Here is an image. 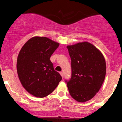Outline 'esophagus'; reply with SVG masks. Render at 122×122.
<instances>
[{
    "instance_id": "34e87169",
    "label": "esophagus",
    "mask_w": 122,
    "mask_h": 122,
    "mask_svg": "<svg viewBox=\"0 0 122 122\" xmlns=\"http://www.w3.org/2000/svg\"><path fill=\"white\" fill-rule=\"evenodd\" d=\"M60 75H61V76H62V77L63 78V76H64V75H63V72H60Z\"/></svg>"
}]
</instances>
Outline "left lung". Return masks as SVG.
Here are the masks:
<instances>
[{
	"instance_id": "8db88e82",
	"label": "left lung",
	"mask_w": 122,
	"mask_h": 122,
	"mask_svg": "<svg viewBox=\"0 0 122 122\" xmlns=\"http://www.w3.org/2000/svg\"><path fill=\"white\" fill-rule=\"evenodd\" d=\"M71 58L72 74L66 80L73 99L84 102L92 98L105 80L106 66L100 50L87 42L67 46Z\"/></svg>"
}]
</instances>
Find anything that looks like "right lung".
I'll list each match as a JSON object with an SVG mask.
<instances>
[{"label": "right lung", "mask_w": 122, "mask_h": 122, "mask_svg": "<svg viewBox=\"0 0 122 122\" xmlns=\"http://www.w3.org/2000/svg\"><path fill=\"white\" fill-rule=\"evenodd\" d=\"M58 46L59 43L46 37L35 36L19 51L17 60L19 78L25 89L33 96H47L62 80L50 60Z\"/></svg>", "instance_id": "right-lung-1"}]
</instances>
